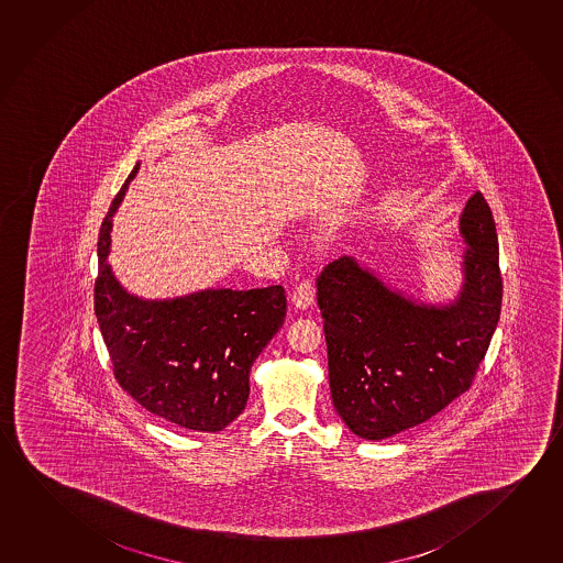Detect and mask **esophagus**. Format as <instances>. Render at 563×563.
Wrapping results in <instances>:
<instances>
[{
  "mask_svg": "<svg viewBox=\"0 0 563 563\" xmlns=\"http://www.w3.org/2000/svg\"><path fill=\"white\" fill-rule=\"evenodd\" d=\"M292 303L296 310H308L313 303V286L312 283L303 280L296 286L295 295H292Z\"/></svg>",
  "mask_w": 563,
  "mask_h": 563,
  "instance_id": "1",
  "label": "esophagus"
}]
</instances>
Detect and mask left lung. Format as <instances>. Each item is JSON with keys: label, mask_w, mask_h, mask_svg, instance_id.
<instances>
[{"label": "left lung", "mask_w": 563, "mask_h": 563, "mask_svg": "<svg viewBox=\"0 0 563 563\" xmlns=\"http://www.w3.org/2000/svg\"><path fill=\"white\" fill-rule=\"evenodd\" d=\"M462 286L449 302H423L355 257L316 280L328 343L329 388L361 439L382 441L429 421L476 376L501 313L494 217L474 192L459 220Z\"/></svg>", "instance_id": "obj_1"}]
</instances>
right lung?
Wrapping results in <instances>:
<instances>
[{
  "mask_svg": "<svg viewBox=\"0 0 563 563\" xmlns=\"http://www.w3.org/2000/svg\"><path fill=\"white\" fill-rule=\"evenodd\" d=\"M140 164L109 208L99 234L96 316L114 378L150 413L217 433L242 416L255 358L283 328L285 288H205L146 300L132 295L109 265L113 217Z\"/></svg>",
  "mask_w": 563,
  "mask_h": 563,
  "instance_id": "1",
  "label": "right lung"
}]
</instances>
